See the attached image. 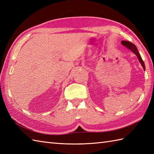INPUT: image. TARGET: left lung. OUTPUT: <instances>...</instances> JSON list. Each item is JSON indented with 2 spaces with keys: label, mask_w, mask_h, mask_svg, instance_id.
<instances>
[{
  "label": "left lung",
  "mask_w": 154,
  "mask_h": 154,
  "mask_svg": "<svg viewBox=\"0 0 154 154\" xmlns=\"http://www.w3.org/2000/svg\"><path fill=\"white\" fill-rule=\"evenodd\" d=\"M121 44H122L123 45H124V46H125V47H126L128 49H129V50H131L133 52V53L136 55L137 57L138 58V60L140 61V63H141V65H142V67L143 69V70L145 71L146 68H145L144 62L143 61L141 57V55H140L139 51L138 50V49H137L136 45L134 44L131 43V42H127V41H124V40L121 42Z\"/></svg>",
  "instance_id": "8db88e82"
}]
</instances>
